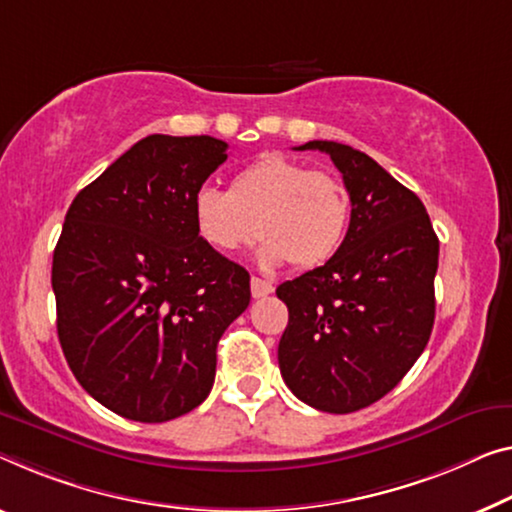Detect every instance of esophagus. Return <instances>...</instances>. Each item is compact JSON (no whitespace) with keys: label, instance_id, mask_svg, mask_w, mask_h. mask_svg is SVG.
<instances>
[{"label":"esophagus","instance_id":"34e87169","mask_svg":"<svg viewBox=\"0 0 512 512\" xmlns=\"http://www.w3.org/2000/svg\"><path fill=\"white\" fill-rule=\"evenodd\" d=\"M274 290V286L270 281H265V279H258V277H251V295L256 297H265V295H270Z\"/></svg>","mask_w":512,"mask_h":512}]
</instances>
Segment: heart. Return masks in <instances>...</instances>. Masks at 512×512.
Instances as JSON below:
<instances>
[{"label":"heart","instance_id":"obj_1","mask_svg":"<svg viewBox=\"0 0 512 512\" xmlns=\"http://www.w3.org/2000/svg\"><path fill=\"white\" fill-rule=\"evenodd\" d=\"M350 192L329 171H311L270 153L242 167L229 192L201 187L192 199L194 231L215 254L231 256L265 238L258 263L267 270L325 265L343 245L350 224Z\"/></svg>","mask_w":512,"mask_h":512}]
</instances>
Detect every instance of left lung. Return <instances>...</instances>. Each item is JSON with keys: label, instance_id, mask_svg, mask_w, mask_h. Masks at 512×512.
<instances>
[{"label": "left lung", "instance_id": "1", "mask_svg": "<svg viewBox=\"0 0 512 512\" xmlns=\"http://www.w3.org/2000/svg\"><path fill=\"white\" fill-rule=\"evenodd\" d=\"M297 151L332 157L350 192V226L325 265L281 283L283 382L302 403L348 414L396 387L435 322L439 240L419 196L373 157L336 141Z\"/></svg>", "mask_w": 512, "mask_h": 512}]
</instances>
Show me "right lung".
I'll list each match as a JSON object with an SVG mask.
<instances>
[{"label":"right lung","mask_w":512,"mask_h":512,"mask_svg":"<svg viewBox=\"0 0 512 512\" xmlns=\"http://www.w3.org/2000/svg\"><path fill=\"white\" fill-rule=\"evenodd\" d=\"M222 139L148 135L75 196L52 258L57 332L84 391L141 423L208 398L217 343L249 306V272L208 249L192 199Z\"/></svg>","instance_id":"add662e5"}]
</instances>
